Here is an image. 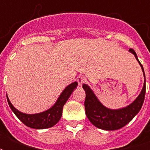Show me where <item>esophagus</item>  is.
Masks as SVG:
<instances>
[{
	"mask_svg": "<svg viewBox=\"0 0 150 150\" xmlns=\"http://www.w3.org/2000/svg\"><path fill=\"white\" fill-rule=\"evenodd\" d=\"M77 82L78 83H79V85L81 86V85H82L85 82H86V79H85V78L82 77V76H79V77L77 78Z\"/></svg>",
	"mask_w": 150,
	"mask_h": 150,
	"instance_id": "34e87169",
	"label": "esophagus"
}]
</instances>
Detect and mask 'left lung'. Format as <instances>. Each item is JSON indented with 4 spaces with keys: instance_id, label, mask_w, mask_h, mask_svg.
Masks as SVG:
<instances>
[{
    "instance_id": "left-lung-1",
    "label": "left lung",
    "mask_w": 150,
    "mask_h": 150,
    "mask_svg": "<svg viewBox=\"0 0 150 150\" xmlns=\"http://www.w3.org/2000/svg\"><path fill=\"white\" fill-rule=\"evenodd\" d=\"M129 51L135 55V58L139 61L140 66L142 67L145 81L143 88L137 98L128 107L118 110L108 109L104 107L99 100L96 98L93 92L87 85H82V88L86 92V100H85V109L87 117L93 125L96 128L103 130L113 131L117 130L123 128L128 123H129L142 108L145 100L146 94V77H145L144 69L142 64L138 59L137 54L135 50L130 48Z\"/></svg>"
}]
</instances>
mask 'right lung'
Here are the masks:
<instances>
[{"label": "right lung", "instance_id": "obj_1", "mask_svg": "<svg viewBox=\"0 0 150 150\" xmlns=\"http://www.w3.org/2000/svg\"><path fill=\"white\" fill-rule=\"evenodd\" d=\"M78 82H75L70 84L64 89V91L57 99L55 104L50 109L44 112H41L39 114H23L17 109L13 107L11 103L10 100L7 96V100L9 104V107L11 109L17 117L22 121V123L25 125L29 128H35V129H43V128H51L55 125L59 120L61 119L62 115V110L64 103L70 97L72 93L73 90L77 87Z\"/></svg>", "mask_w": 150, "mask_h": 150}]
</instances>
